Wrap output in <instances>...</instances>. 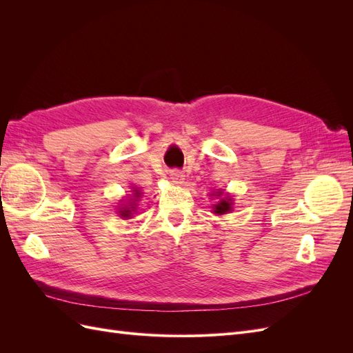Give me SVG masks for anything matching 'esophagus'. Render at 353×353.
<instances>
[{"label": "esophagus", "instance_id": "esophagus-1", "mask_svg": "<svg viewBox=\"0 0 353 353\" xmlns=\"http://www.w3.org/2000/svg\"><path fill=\"white\" fill-rule=\"evenodd\" d=\"M184 176H185L184 172H183V170H179V169H175V170H172V172H170V179H172L175 184H183L184 179H185Z\"/></svg>", "mask_w": 353, "mask_h": 353}]
</instances>
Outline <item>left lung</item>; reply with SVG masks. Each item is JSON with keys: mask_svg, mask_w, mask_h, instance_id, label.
Wrapping results in <instances>:
<instances>
[{"mask_svg": "<svg viewBox=\"0 0 353 353\" xmlns=\"http://www.w3.org/2000/svg\"><path fill=\"white\" fill-rule=\"evenodd\" d=\"M231 210V200L230 199H222L218 205L215 206V213H218V215H223V213H227Z\"/></svg>", "mask_w": 353, "mask_h": 353, "instance_id": "obj_1", "label": "left lung"}]
</instances>
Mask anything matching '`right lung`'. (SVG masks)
<instances>
[{
  "mask_svg": "<svg viewBox=\"0 0 353 353\" xmlns=\"http://www.w3.org/2000/svg\"><path fill=\"white\" fill-rule=\"evenodd\" d=\"M134 191H135V194H134V197H137V199H138V197H140V196H141V193H140V191H138V190H134ZM131 209H134V206H132ZM131 212H132V210H130V209H128V208H126L125 210H121V215H122L123 218H128V216H131V215H132V213H131Z\"/></svg>",
  "mask_w": 353,
  "mask_h": 353,
  "instance_id": "add662e5",
  "label": "right lung"
}]
</instances>
